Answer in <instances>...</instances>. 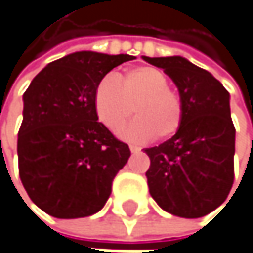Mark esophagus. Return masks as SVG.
Returning a JSON list of instances; mask_svg holds the SVG:
<instances>
[{
	"mask_svg": "<svg viewBox=\"0 0 253 253\" xmlns=\"http://www.w3.org/2000/svg\"><path fill=\"white\" fill-rule=\"evenodd\" d=\"M141 149L139 147V146H134V144H130V152L131 153H139Z\"/></svg>",
	"mask_w": 253,
	"mask_h": 253,
	"instance_id": "esophagus-1",
	"label": "esophagus"
}]
</instances>
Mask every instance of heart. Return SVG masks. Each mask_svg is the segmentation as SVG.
Here are the masks:
<instances>
[{
    "label": "heart",
    "mask_w": 253,
    "mask_h": 253,
    "mask_svg": "<svg viewBox=\"0 0 253 253\" xmlns=\"http://www.w3.org/2000/svg\"><path fill=\"white\" fill-rule=\"evenodd\" d=\"M98 120L119 134L133 114L136 120L125 131L130 140H166L182 127L185 117L183 98L169 85L168 76L159 68L140 66L125 74L104 79L94 94Z\"/></svg>",
    "instance_id": "b5f03b06"
}]
</instances>
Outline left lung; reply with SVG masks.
<instances>
[{
  "instance_id": "1",
  "label": "left lung",
  "mask_w": 253,
  "mask_h": 253,
  "mask_svg": "<svg viewBox=\"0 0 253 253\" xmlns=\"http://www.w3.org/2000/svg\"><path fill=\"white\" fill-rule=\"evenodd\" d=\"M163 68L183 98L185 117L179 131L146 149L149 192L166 212L202 217L226 201L233 185L235 126L229 93L206 70L183 57H143Z\"/></svg>"
}]
</instances>
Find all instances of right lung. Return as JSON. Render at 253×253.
<instances>
[{"mask_svg":"<svg viewBox=\"0 0 253 253\" xmlns=\"http://www.w3.org/2000/svg\"><path fill=\"white\" fill-rule=\"evenodd\" d=\"M133 58L74 52L42 68L25 90L18 171L30 199L45 213L85 217L106 205L130 149L98 122L94 94L110 70Z\"/></svg>","mask_w":253,"mask_h":253,"instance_id":"add662e5","label":"right lung"}]
</instances>
